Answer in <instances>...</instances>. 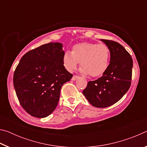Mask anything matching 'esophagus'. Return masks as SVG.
<instances>
[{
    "instance_id": "esophagus-1",
    "label": "esophagus",
    "mask_w": 147,
    "mask_h": 147,
    "mask_svg": "<svg viewBox=\"0 0 147 147\" xmlns=\"http://www.w3.org/2000/svg\"><path fill=\"white\" fill-rule=\"evenodd\" d=\"M78 77L79 76H77V75H74L73 76V78H72V80H76L77 78H78Z\"/></svg>"
}]
</instances>
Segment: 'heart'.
Segmentation results:
<instances>
[{
    "mask_svg": "<svg viewBox=\"0 0 147 147\" xmlns=\"http://www.w3.org/2000/svg\"><path fill=\"white\" fill-rule=\"evenodd\" d=\"M110 53L105 44L82 43L75 45L72 52L67 51L63 56L65 67L73 72L80 61V71L92 77L99 76L108 67Z\"/></svg>",
    "mask_w": 147,
    "mask_h": 147,
    "instance_id": "b5f03b06",
    "label": "heart"
}]
</instances>
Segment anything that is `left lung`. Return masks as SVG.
<instances>
[{"instance_id":"obj_1","label":"left lung","mask_w":147,"mask_h":147,"mask_svg":"<svg viewBox=\"0 0 147 147\" xmlns=\"http://www.w3.org/2000/svg\"><path fill=\"white\" fill-rule=\"evenodd\" d=\"M101 41L110 52L109 64L102 76L89 81L82 92L91 105L99 108L113 105L128 91L133 67L130 54L121 44L107 39Z\"/></svg>"}]
</instances>
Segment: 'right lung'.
Wrapping results in <instances>:
<instances>
[{
  "label": "right lung",
  "instance_id": "1",
  "mask_svg": "<svg viewBox=\"0 0 147 147\" xmlns=\"http://www.w3.org/2000/svg\"><path fill=\"white\" fill-rule=\"evenodd\" d=\"M62 47L60 43H49L31 50L15 70L13 86L20 104L35 117L53 112L62 86L73 76L63 65Z\"/></svg>",
  "mask_w": 147,
  "mask_h": 147
}]
</instances>
